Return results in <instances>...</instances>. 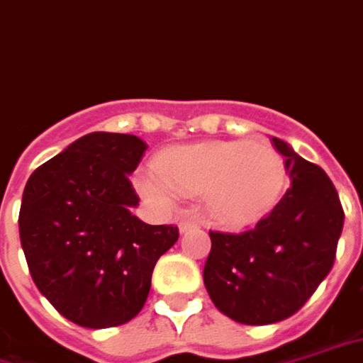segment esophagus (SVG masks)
Segmentation results:
<instances>
[{
  "instance_id": "34e87169",
  "label": "esophagus",
  "mask_w": 363,
  "mask_h": 363,
  "mask_svg": "<svg viewBox=\"0 0 363 363\" xmlns=\"http://www.w3.org/2000/svg\"><path fill=\"white\" fill-rule=\"evenodd\" d=\"M193 228H197V222L193 220V218H182V220H179V230H182V232H187V230Z\"/></svg>"
}]
</instances>
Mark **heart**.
Here are the masks:
<instances>
[{
	"label": "heart",
	"instance_id": "b5f03b06",
	"mask_svg": "<svg viewBox=\"0 0 363 363\" xmlns=\"http://www.w3.org/2000/svg\"><path fill=\"white\" fill-rule=\"evenodd\" d=\"M139 179L149 199L174 205L176 193L203 195L205 211L226 226H243L269 213L286 187V164L269 145L203 141L170 147Z\"/></svg>",
	"mask_w": 363,
	"mask_h": 363
}]
</instances>
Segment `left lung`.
Segmentation results:
<instances>
[{
  "label": "left lung",
  "mask_w": 363,
  "mask_h": 363,
  "mask_svg": "<svg viewBox=\"0 0 363 363\" xmlns=\"http://www.w3.org/2000/svg\"><path fill=\"white\" fill-rule=\"evenodd\" d=\"M286 160L290 187L277 207L240 234L208 232L203 280L224 315L271 325L294 315L335 263L345 211L329 176L288 143L272 137Z\"/></svg>",
  "instance_id": "1"
}]
</instances>
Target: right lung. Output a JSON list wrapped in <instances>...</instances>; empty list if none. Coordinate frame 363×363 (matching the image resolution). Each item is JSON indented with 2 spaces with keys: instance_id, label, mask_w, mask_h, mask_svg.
Wrapping results in <instances>:
<instances>
[{
  "instance_id": "1",
  "label": "right lung",
  "mask_w": 363,
  "mask_h": 363,
  "mask_svg": "<svg viewBox=\"0 0 363 363\" xmlns=\"http://www.w3.org/2000/svg\"><path fill=\"white\" fill-rule=\"evenodd\" d=\"M147 145L94 131L33 172L18 234L36 288L65 319L108 329L145 306L156 261L178 242V226L145 224L129 174Z\"/></svg>"
}]
</instances>
